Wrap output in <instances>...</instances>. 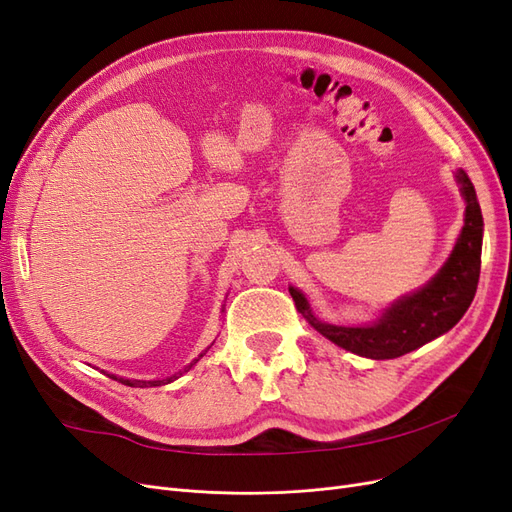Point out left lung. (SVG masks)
Wrapping results in <instances>:
<instances>
[{
    "mask_svg": "<svg viewBox=\"0 0 512 512\" xmlns=\"http://www.w3.org/2000/svg\"><path fill=\"white\" fill-rule=\"evenodd\" d=\"M455 182L466 203L462 233L438 273L419 290L385 307L364 326H337L315 317L305 294L290 286L294 305L305 320L334 345L370 360H392L449 332L468 311L477 292L483 248V214L477 192L464 169L455 171Z\"/></svg>",
    "mask_w": 512,
    "mask_h": 512,
    "instance_id": "8db88e82",
    "label": "left lung"
}]
</instances>
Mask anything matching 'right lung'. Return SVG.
Segmentation results:
<instances>
[{"instance_id":"1","label":"right lung","mask_w":512,"mask_h":512,"mask_svg":"<svg viewBox=\"0 0 512 512\" xmlns=\"http://www.w3.org/2000/svg\"><path fill=\"white\" fill-rule=\"evenodd\" d=\"M222 311H224V307H222ZM214 343H216V341H214ZM214 343H211V345H214ZM211 345H209V347H211ZM209 347H207V349H209ZM207 349L201 351L199 358H195L188 366H184V370H178V373H173L171 377H165V379H125V377H118V375H108V377L114 379V381L125 383V385H129V387H158V385H167V383H171V381H175V379H180L184 373H188V370H190L192 366H195V364L207 354Z\"/></svg>"}]
</instances>
